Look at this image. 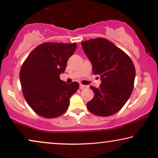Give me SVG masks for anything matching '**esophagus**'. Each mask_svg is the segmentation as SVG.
Returning <instances> with one entry per match:
<instances>
[{"label": "esophagus", "mask_w": 158, "mask_h": 158, "mask_svg": "<svg viewBox=\"0 0 158 158\" xmlns=\"http://www.w3.org/2000/svg\"><path fill=\"white\" fill-rule=\"evenodd\" d=\"M86 88V85H84L83 84H80V89H84Z\"/></svg>", "instance_id": "34e87169"}]
</instances>
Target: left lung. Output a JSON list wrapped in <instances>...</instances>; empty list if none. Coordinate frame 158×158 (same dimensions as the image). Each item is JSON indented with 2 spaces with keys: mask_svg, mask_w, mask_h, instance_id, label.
<instances>
[{
  "mask_svg": "<svg viewBox=\"0 0 158 158\" xmlns=\"http://www.w3.org/2000/svg\"><path fill=\"white\" fill-rule=\"evenodd\" d=\"M81 46L94 75L102 79L98 89L90 86L94 96L87 103L88 110L98 116L112 115L124 106L134 89V63L123 51L105 38L90 39Z\"/></svg>",
  "mask_w": 158,
  "mask_h": 158,
  "instance_id": "8db88e82",
  "label": "left lung"
}]
</instances>
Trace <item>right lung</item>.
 <instances>
[{"mask_svg": "<svg viewBox=\"0 0 158 158\" xmlns=\"http://www.w3.org/2000/svg\"><path fill=\"white\" fill-rule=\"evenodd\" d=\"M77 44L44 43L28 55L19 73L22 89L27 103L38 115L54 118L68 109L69 98L79 83L67 84L59 77Z\"/></svg>", "mask_w": 158, "mask_h": 158, "instance_id": "1", "label": "right lung"}]
</instances>
